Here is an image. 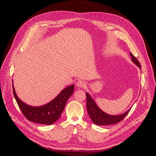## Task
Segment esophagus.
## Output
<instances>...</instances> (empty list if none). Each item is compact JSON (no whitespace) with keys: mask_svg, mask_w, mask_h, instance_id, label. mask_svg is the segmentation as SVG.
<instances>
[{"mask_svg":"<svg viewBox=\"0 0 156 156\" xmlns=\"http://www.w3.org/2000/svg\"><path fill=\"white\" fill-rule=\"evenodd\" d=\"M86 84L84 83L83 81H81V80H79L77 83H76V86L77 87H80V88H84L85 87Z\"/></svg>","mask_w":156,"mask_h":156,"instance_id":"34e87169","label":"esophagus"}]
</instances>
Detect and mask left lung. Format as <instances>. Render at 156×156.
I'll return each mask as SVG.
<instances>
[{
	"label": "left lung",
	"mask_w": 156,
	"mask_h": 156,
	"mask_svg": "<svg viewBox=\"0 0 156 156\" xmlns=\"http://www.w3.org/2000/svg\"><path fill=\"white\" fill-rule=\"evenodd\" d=\"M130 55L131 56V60L136 66L140 69L141 66L138 60L136 59L135 56L132 55L130 53ZM87 108L88 115L90 117L91 120L94 124L99 126H107V125H112L120 122L124 119V117L128 114L129 109L124 112L123 114L119 115H108L106 112H103L101 108L99 107L95 101H94L92 98L90 96V94L87 92Z\"/></svg>",
	"instance_id": "1"
}]
</instances>
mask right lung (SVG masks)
<instances>
[{"instance_id": "1", "label": "right lung", "mask_w": 156, "mask_h": 156, "mask_svg": "<svg viewBox=\"0 0 156 156\" xmlns=\"http://www.w3.org/2000/svg\"><path fill=\"white\" fill-rule=\"evenodd\" d=\"M73 90L74 84H72L64 88L57 96L47 104L34 107L27 105L18 98L13 85L14 97L23 114L30 122L45 125L53 124L59 119L68 98L72 95Z\"/></svg>"}]
</instances>
